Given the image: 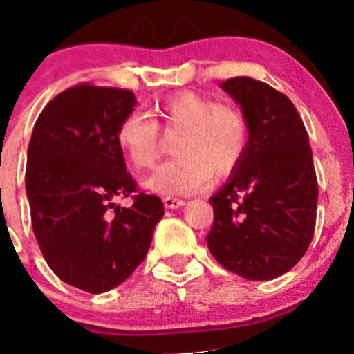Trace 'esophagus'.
<instances>
[{"mask_svg": "<svg viewBox=\"0 0 354 354\" xmlns=\"http://www.w3.org/2000/svg\"><path fill=\"white\" fill-rule=\"evenodd\" d=\"M183 204H185V201H181V198L164 197V205H166L167 209H178V207H181Z\"/></svg>", "mask_w": 354, "mask_h": 354, "instance_id": "34e87169", "label": "esophagus"}]
</instances>
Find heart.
Segmentation results:
<instances>
[{
  "mask_svg": "<svg viewBox=\"0 0 354 354\" xmlns=\"http://www.w3.org/2000/svg\"><path fill=\"white\" fill-rule=\"evenodd\" d=\"M160 129L180 135L176 159L160 164L145 180L160 195H192L216 178H228L240 167L249 149V121L240 109L218 104L195 91H180L156 107V121L140 111L121 119L115 133L119 149L135 169H149L160 152Z\"/></svg>",
  "mask_w": 354,
  "mask_h": 354,
  "instance_id": "obj_1",
  "label": "heart"
}]
</instances>
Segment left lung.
<instances>
[{
	"label": "left lung",
	"mask_w": 354,
	"mask_h": 354,
	"mask_svg": "<svg viewBox=\"0 0 354 354\" xmlns=\"http://www.w3.org/2000/svg\"><path fill=\"white\" fill-rule=\"evenodd\" d=\"M249 121L245 159L209 198L214 223L207 245L228 272L272 280L306 254L317 225L318 183L310 140L292 102L263 81L221 84Z\"/></svg>",
	"instance_id": "obj_1"
}]
</instances>
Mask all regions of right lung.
Masks as SVG:
<instances>
[{
  "instance_id": "1",
  "label": "right lung",
  "mask_w": 354,
  "mask_h": 354,
  "mask_svg": "<svg viewBox=\"0 0 354 354\" xmlns=\"http://www.w3.org/2000/svg\"><path fill=\"white\" fill-rule=\"evenodd\" d=\"M136 104L131 90L81 82L37 118L27 149L30 223L51 272L90 294L124 282L145 259L164 216L129 173L115 133ZM131 196V208L115 205Z\"/></svg>"
}]
</instances>
